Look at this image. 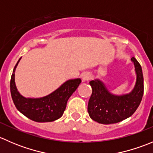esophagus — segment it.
Wrapping results in <instances>:
<instances>
[{
    "mask_svg": "<svg viewBox=\"0 0 153 153\" xmlns=\"http://www.w3.org/2000/svg\"><path fill=\"white\" fill-rule=\"evenodd\" d=\"M91 78H92V75H91L89 72H84L82 75V79L84 81H89Z\"/></svg>",
    "mask_w": 153,
    "mask_h": 153,
    "instance_id": "1",
    "label": "esophagus"
}]
</instances>
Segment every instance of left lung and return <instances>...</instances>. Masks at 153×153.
I'll return each mask as SVG.
<instances>
[{
	"label": "left lung",
	"mask_w": 153,
	"mask_h": 153,
	"mask_svg": "<svg viewBox=\"0 0 153 153\" xmlns=\"http://www.w3.org/2000/svg\"><path fill=\"white\" fill-rule=\"evenodd\" d=\"M136 72V82L129 94L113 95L99 79L89 82L92 89L88 103V113L93 121L103 124L118 123L130 117L136 111L143 95V77L141 65L131 58Z\"/></svg>",
	"instance_id": "1"
}]
</instances>
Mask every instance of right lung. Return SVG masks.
<instances>
[{"mask_svg": "<svg viewBox=\"0 0 153 153\" xmlns=\"http://www.w3.org/2000/svg\"><path fill=\"white\" fill-rule=\"evenodd\" d=\"M21 58L14 68L10 81L11 95L18 110L36 122H50L60 118L64 114L68 99L78 87L81 80H68L56 90L42 98H25L19 93L15 82V69Z\"/></svg>", "mask_w": 153, "mask_h": 153, "instance_id": "right-lung-1", "label": "right lung"}]
</instances>
